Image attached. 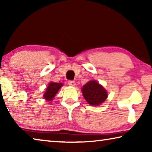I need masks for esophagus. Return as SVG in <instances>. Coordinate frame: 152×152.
<instances>
[{
	"label": "esophagus",
	"instance_id": "1",
	"mask_svg": "<svg viewBox=\"0 0 152 152\" xmlns=\"http://www.w3.org/2000/svg\"><path fill=\"white\" fill-rule=\"evenodd\" d=\"M68 83L69 85H70V86H74L76 85L75 82L73 81V80H69Z\"/></svg>",
	"mask_w": 152,
	"mask_h": 152
}]
</instances>
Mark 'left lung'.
<instances>
[{
	"label": "left lung",
	"mask_w": 152,
	"mask_h": 152,
	"mask_svg": "<svg viewBox=\"0 0 152 152\" xmlns=\"http://www.w3.org/2000/svg\"><path fill=\"white\" fill-rule=\"evenodd\" d=\"M82 92L86 102L92 106H99L108 96L106 90L96 80L87 82L82 87Z\"/></svg>",
	"instance_id": "1"
}]
</instances>
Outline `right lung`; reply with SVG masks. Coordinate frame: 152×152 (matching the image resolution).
I'll list each match as a JSON object with an SVG mask.
<instances>
[{"mask_svg": "<svg viewBox=\"0 0 152 152\" xmlns=\"http://www.w3.org/2000/svg\"><path fill=\"white\" fill-rule=\"evenodd\" d=\"M63 84L56 83V82H50L48 84V86L46 88V91L43 94V98L48 101H52L56 94L58 92L59 90L62 86Z\"/></svg>", "mask_w": 152, "mask_h": 152, "instance_id": "right-lung-1", "label": "right lung"}]
</instances>
